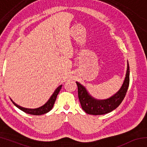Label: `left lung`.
Wrapping results in <instances>:
<instances>
[{
  "label": "left lung",
  "mask_w": 147,
  "mask_h": 147,
  "mask_svg": "<svg viewBox=\"0 0 147 147\" xmlns=\"http://www.w3.org/2000/svg\"><path fill=\"white\" fill-rule=\"evenodd\" d=\"M130 83V67L128 62L126 77L121 89L112 96L104 100H97L89 94L85 87L77 82L80 102L85 112L91 115H104L116 109L123 102Z\"/></svg>",
  "instance_id": "left-lung-1"
}]
</instances>
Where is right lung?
Wrapping results in <instances>:
<instances>
[{
    "label": "right lung",
    "mask_w": 147,
    "mask_h": 147,
    "mask_svg": "<svg viewBox=\"0 0 147 147\" xmlns=\"http://www.w3.org/2000/svg\"><path fill=\"white\" fill-rule=\"evenodd\" d=\"M61 86H62L61 85L59 86L58 88L56 89L55 91H54V93L53 94V95L51 96V98H49V100L47 102V103L45 104L43 106L39 107V108H38L28 109V108H23V107L17 105V104L15 103L12 100H11L12 101V102H13V104L15 106L17 107L19 109H21V110L23 111L24 112L28 113V114H31V115H43V114L48 113L49 111H50L52 109H53L54 102H55V101L56 100L57 96H58L59 91L61 90Z\"/></svg>",
    "instance_id": "1"
}]
</instances>
